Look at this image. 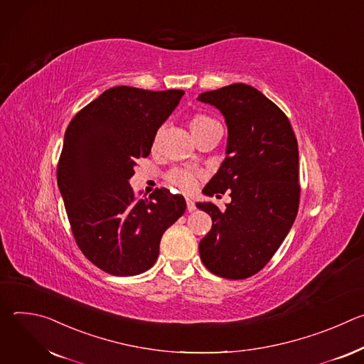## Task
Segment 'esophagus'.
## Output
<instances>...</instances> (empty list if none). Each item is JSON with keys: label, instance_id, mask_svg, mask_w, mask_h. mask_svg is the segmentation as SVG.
Here are the masks:
<instances>
[{"label": "esophagus", "instance_id": "obj_1", "mask_svg": "<svg viewBox=\"0 0 364 364\" xmlns=\"http://www.w3.org/2000/svg\"><path fill=\"white\" fill-rule=\"evenodd\" d=\"M186 203H187V210L188 212H194L196 210V203L191 198H187Z\"/></svg>", "mask_w": 364, "mask_h": 364}]
</instances>
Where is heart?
Masks as SVG:
<instances>
[{"mask_svg":"<svg viewBox=\"0 0 364 364\" xmlns=\"http://www.w3.org/2000/svg\"><path fill=\"white\" fill-rule=\"evenodd\" d=\"M215 125H218V122L204 114H194L188 119V128L196 139L198 136H201L203 134H205L210 128H213ZM157 144H159V136H155L152 141V149L157 148ZM167 180L173 186L178 187L181 191H186V193L191 191L196 186V174H193L191 171H187V170H181V168H176V170L170 171L167 176Z\"/></svg>","mask_w":364,"mask_h":364,"instance_id":"1","label":"heart"}]
</instances>
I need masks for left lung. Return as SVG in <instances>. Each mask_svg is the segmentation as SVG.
<instances>
[{
	"instance_id": "obj_1",
	"label": "left lung",
	"mask_w": 364,
	"mask_h": 364,
	"mask_svg": "<svg viewBox=\"0 0 364 364\" xmlns=\"http://www.w3.org/2000/svg\"><path fill=\"white\" fill-rule=\"evenodd\" d=\"M228 125L226 159L204 187L207 196L232 201L220 210L197 203L212 218V229L198 243L204 267L218 277L245 279L275 255L298 213V142L287 115L262 92L233 83L200 93Z\"/></svg>"
}]
</instances>
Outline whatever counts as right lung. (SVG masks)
I'll return each instance as SVG.
<instances>
[{"mask_svg": "<svg viewBox=\"0 0 364 364\" xmlns=\"http://www.w3.org/2000/svg\"><path fill=\"white\" fill-rule=\"evenodd\" d=\"M183 90L115 86L70 121L58 166V184L72 233L99 269L132 277L159 257L163 233L186 212L183 196L157 188L136 198L129 178L148 157L159 128Z\"/></svg>", "mask_w": 364, "mask_h": 364, "instance_id": "add662e5", "label": "right lung"}]
</instances>
